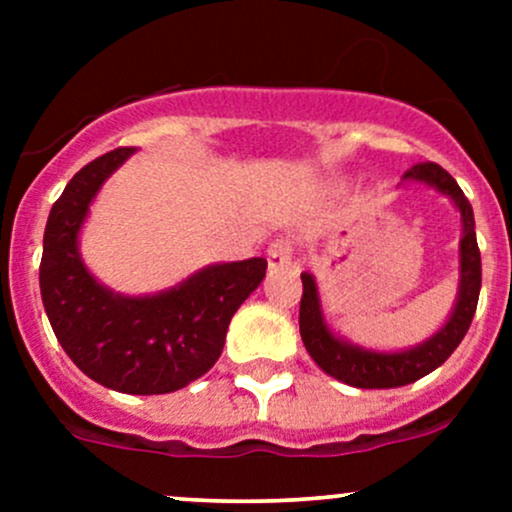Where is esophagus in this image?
Instances as JSON below:
<instances>
[{"instance_id": "esophagus-1", "label": "esophagus", "mask_w": 512, "mask_h": 512, "mask_svg": "<svg viewBox=\"0 0 512 512\" xmlns=\"http://www.w3.org/2000/svg\"><path fill=\"white\" fill-rule=\"evenodd\" d=\"M292 265V245L287 240H277L267 247V270L280 272Z\"/></svg>"}]
</instances>
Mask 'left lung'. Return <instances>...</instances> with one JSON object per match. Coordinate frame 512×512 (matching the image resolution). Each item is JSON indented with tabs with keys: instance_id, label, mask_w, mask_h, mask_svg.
<instances>
[{
	"instance_id": "left-lung-1",
	"label": "left lung",
	"mask_w": 512,
	"mask_h": 512,
	"mask_svg": "<svg viewBox=\"0 0 512 512\" xmlns=\"http://www.w3.org/2000/svg\"><path fill=\"white\" fill-rule=\"evenodd\" d=\"M406 183H423L448 195L461 213V242H458V292L446 324L421 344L401 352H379L359 347L334 334L322 309V297L314 275L302 272V302H299V334L314 364L324 374L356 389H396L414 384L443 364L466 337L478 307L480 294V250L476 242L473 208L456 180L436 163H418L404 173Z\"/></svg>"
}]
</instances>
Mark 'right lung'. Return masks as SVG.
<instances>
[{"mask_svg": "<svg viewBox=\"0 0 512 512\" xmlns=\"http://www.w3.org/2000/svg\"><path fill=\"white\" fill-rule=\"evenodd\" d=\"M133 156L118 148L79 170L51 205L39 267L41 302L56 339L89 379L121 394H170L213 369L232 314L265 280L267 262H215L156 294L101 285L79 235L101 185Z\"/></svg>", "mask_w": 512, "mask_h": 512, "instance_id": "obj_1", "label": "right lung"}]
</instances>
